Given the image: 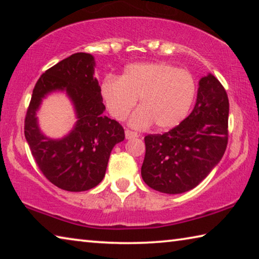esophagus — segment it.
<instances>
[{
    "label": "esophagus",
    "mask_w": 259,
    "mask_h": 259,
    "mask_svg": "<svg viewBox=\"0 0 259 259\" xmlns=\"http://www.w3.org/2000/svg\"><path fill=\"white\" fill-rule=\"evenodd\" d=\"M138 136H139V135H138L137 133H136V131L125 129V138H126V139H131V138L138 137Z\"/></svg>",
    "instance_id": "obj_1"
}]
</instances>
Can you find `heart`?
<instances>
[{
	"mask_svg": "<svg viewBox=\"0 0 259 259\" xmlns=\"http://www.w3.org/2000/svg\"><path fill=\"white\" fill-rule=\"evenodd\" d=\"M102 95L112 116L123 121L139 99L140 109L130 120L135 128L154 123L174 128L185 119L195 96V83L185 69L165 63H140L126 66L119 78L106 77Z\"/></svg>",
	"mask_w": 259,
	"mask_h": 259,
	"instance_id": "heart-1",
	"label": "heart"
}]
</instances>
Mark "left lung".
Here are the masks:
<instances>
[{
  "label": "left lung",
  "instance_id": "obj_1",
  "mask_svg": "<svg viewBox=\"0 0 259 259\" xmlns=\"http://www.w3.org/2000/svg\"><path fill=\"white\" fill-rule=\"evenodd\" d=\"M192 113L168 133L145 136L142 177L153 190L178 194L208 176L229 142L230 104L226 90L211 74L200 80Z\"/></svg>",
  "mask_w": 259,
  "mask_h": 259
}]
</instances>
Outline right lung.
Masks as SVG:
<instances>
[{
  "label": "right lung",
  "mask_w": 259,
  "mask_h": 259,
  "mask_svg": "<svg viewBox=\"0 0 259 259\" xmlns=\"http://www.w3.org/2000/svg\"><path fill=\"white\" fill-rule=\"evenodd\" d=\"M94 57L77 52L47 69L34 87L25 116V137L35 162L50 183L68 192L97 186L106 172L115 144L124 139L119 122L103 115L102 89L94 77ZM65 90L76 106V128L63 140L45 138L34 114L42 98L51 91Z\"/></svg>",
  "instance_id": "1"
}]
</instances>
